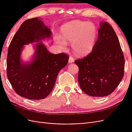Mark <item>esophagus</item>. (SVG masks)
Listing matches in <instances>:
<instances>
[{"label": "esophagus", "instance_id": "1", "mask_svg": "<svg viewBox=\"0 0 132 132\" xmlns=\"http://www.w3.org/2000/svg\"><path fill=\"white\" fill-rule=\"evenodd\" d=\"M74 60L73 58V57H71V56H70V57H69V63H73V62H74Z\"/></svg>", "mask_w": 132, "mask_h": 132}]
</instances>
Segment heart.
I'll list each match as a JSON object with an SVG mask.
<instances>
[{
    "mask_svg": "<svg viewBox=\"0 0 132 132\" xmlns=\"http://www.w3.org/2000/svg\"><path fill=\"white\" fill-rule=\"evenodd\" d=\"M97 34V29L94 23L74 20L62 26L61 37L57 36L55 42L62 50L66 48L67 41L71 42L75 53L82 56L88 54L93 50Z\"/></svg>",
    "mask_w": 132,
    "mask_h": 132,
    "instance_id": "b5f03b06",
    "label": "heart"
}]
</instances>
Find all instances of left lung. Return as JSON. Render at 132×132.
Returning <instances> with one entry per match:
<instances>
[{
	"instance_id": "obj_1",
	"label": "left lung",
	"mask_w": 132,
	"mask_h": 132,
	"mask_svg": "<svg viewBox=\"0 0 132 132\" xmlns=\"http://www.w3.org/2000/svg\"><path fill=\"white\" fill-rule=\"evenodd\" d=\"M98 39L91 52L76 60L81 90L91 96L102 97L113 93L122 80L125 58L117 36L109 23L101 21Z\"/></svg>"
}]
</instances>
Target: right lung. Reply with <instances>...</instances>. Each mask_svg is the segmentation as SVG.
Wrapping results in <instances>:
<instances>
[{
  "label": "right lung",
  "instance_id": "right-lung-1",
  "mask_svg": "<svg viewBox=\"0 0 132 132\" xmlns=\"http://www.w3.org/2000/svg\"><path fill=\"white\" fill-rule=\"evenodd\" d=\"M50 28L39 18L23 22L10 43L7 53V76L18 95L30 100L46 98L54 86L59 71L68 62L65 53L49 52L42 40L52 37ZM34 44L35 51L31 62L25 63L21 58L25 45Z\"/></svg>",
  "mask_w": 132,
  "mask_h": 132
}]
</instances>
